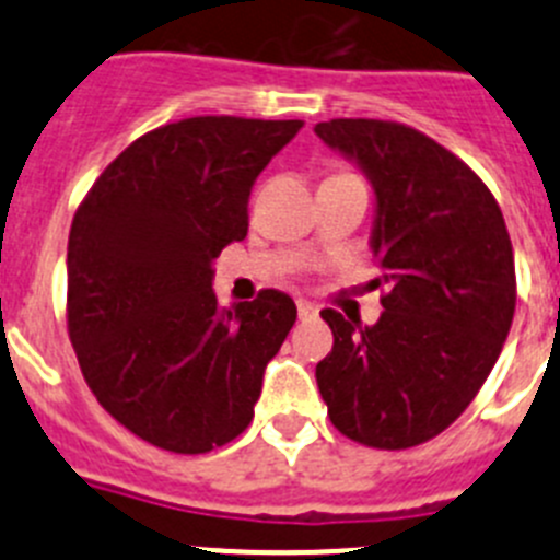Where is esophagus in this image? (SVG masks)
I'll return each instance as SVG.
<instances>
[{
    "mask_svg": "<svg viewBox=\"0 0 560 560\" xmlns=\"http://www.w3.org/2000/svg\"><path fill=\"white\" fill-rule=\"evenodd\" d=\"M319 314V308H316L314 303H305V300H300V303H296V316H300V319H314V316Z\"/></svg>",
    "mask_w": 560,
    "mask_h": 560,
    "instance_id": "obj_1",
    "label": "esophagus"
}]
</instances>
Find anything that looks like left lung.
<instances>
[{
    "mask_svg": "<svg viewBox=\"0 0 560 560\" xmlns=\"http://www.w3.org/2000/svg\"><path fill=\"white\" fill-rule=\"evenodd\" d=\"M314 131L373 182V257L387 283L370 328L323 311L334 350L316 384L345 438L384 452L420 446L477 398L511 334V235L488 185L418 128L339 117Z\"/></svg>",
    "mask_w": 560,
    "mask_h": 560,
    "instance_id": "obj_1",
    "label": "left lung"
}]
</instances>
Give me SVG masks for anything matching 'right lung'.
Returning a JSON list of instances; mask_svg holds the SVG:
<instances>
[{
    "mask_svg": "<svg viewBox=\"0 0 560 560\" xmlns=\"http://www.w3.org/2000/svg\"><path fill=\"white\" fill-rule=\"evenodd\" d=\"M303 120L205 114L153 128L97 176L67 246V330L120 427L173 454L226 446L255 418L296 305L264 289L219 311L212 260L249 230V190Z\"/></svg>",
    "mask_w": 560,
    "mask_h": 560,
    "instance_id": "1",
    "label": "right lung"
}]
</instances>
